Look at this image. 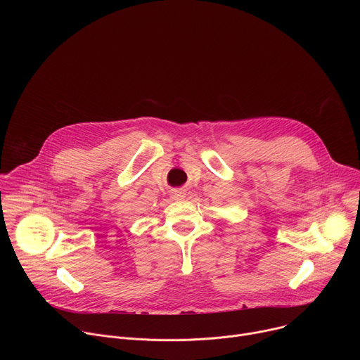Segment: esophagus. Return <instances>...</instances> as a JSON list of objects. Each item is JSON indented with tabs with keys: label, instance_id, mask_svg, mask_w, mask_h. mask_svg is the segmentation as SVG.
<instances>
[{
	"label": "esophagus",
	"instance_id": "obj_1",
	"mask_svg": "<svg viewBox=\"0 0 360 360\" xmlns=\"http://www.w3.org/2000/svg\"><path fill=\"white\" fill-rule=\"evenodd\" d=\"M172 198H174L175 200H181V199H184V198H185V192H184V191H179V189H176V191H174V192H172Z\"/></svg>",
	"mask_w": 360,
	"mask_h": 360
}]
</instances>
